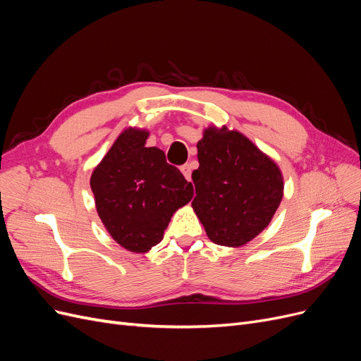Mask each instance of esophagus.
<instances>
[{
  "instance_id": "obj_1",
  "label": "esophagus",
  "mask_w": 361,
  "mask_h": 361,
  "mask_svg": "<svg viewBox=\"0 0 361 361\" xmlns=\"http://www.w3.org/2000/svg\"><path fill=\"white\" fill-rule=\"evenodd\" d=\"M180 171L187 180H191V173H192V164H185L180 167Z\"/></svg>"
}]
</instances>
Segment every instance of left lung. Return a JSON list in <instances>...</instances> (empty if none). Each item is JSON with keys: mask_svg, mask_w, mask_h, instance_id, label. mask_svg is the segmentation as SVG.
Instances as JSON below:
<instances>
[{"mask_svg": "<svg viewBox=\"0 0 361 361\" xmlns=\"http://www.w3.org/2000/svg\"><path fill=\"white\" fill-rule=\"evenodd\" d=\"M191 203L214 244L241 247L268 227L283 199L276 161L235 129L207 126L197 143Z\"/></svg>", "mask_w": 361, "mask_h": 361, "instance_id": "left-lung-1", "label": "left lung"}]
</instances>
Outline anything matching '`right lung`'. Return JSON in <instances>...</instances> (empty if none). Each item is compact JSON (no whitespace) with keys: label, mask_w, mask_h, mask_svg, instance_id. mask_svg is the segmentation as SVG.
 <instances>
[{"label":"right lung","mask_w":361,"mask_h":361,"mask_svg":"<svg viewBox=\"0 0 361 361\" xmlns=\"http://www.w3.org/2000/svg\"><path fill=\"white\" fill-rule=\"evenodd\" d=\"M147 129L126 128L94 167L96 211L114 241L133 253L162 241L173 214L192 199V185L158 147H146Z\"/></svg>","instance_id":"1"}]
</instances>
